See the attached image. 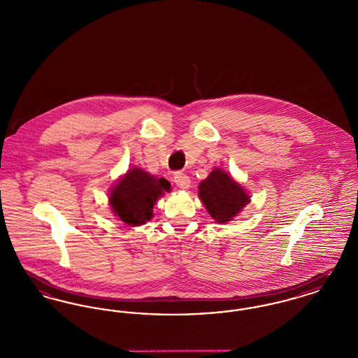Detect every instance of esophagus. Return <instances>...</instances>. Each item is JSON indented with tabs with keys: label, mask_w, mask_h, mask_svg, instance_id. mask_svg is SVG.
I'll return each mask as SVG.
<instances>
[{
	"label": "esophagus",
	"mask_w": 358,
	"mask_h": 358,
	"mask_svg": "<svg viewBox=\"0 0 358 358\" xmlns=\"http://www.w3.org/2000/svg\"><path fill=\"white\" fill-rule=\"evenodd\" d=\"M174 182L177 187H181V189H187L190 187V178L185 173H181V171H177L174 174Z\"/></svg>",
	"instance_id": "obj_1"
}]
</instances>
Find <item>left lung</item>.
Wrapping results in <instances>:
<instances>
[{"mask_svg":"<svg viewBox=\"0 0 358 358\" xmlns=\"http://www.w3.org/2000/svg\"><path fill=\"white\" fill-rule=\"evenodd\" d=\"M199 196L210 217L220 224L231 222L250 203L244 187L220 168L200 182Z\"/></svg>","mask_w":358,"mask_h":358,"instance_id":"1","label":"left lung"}]
</instances>
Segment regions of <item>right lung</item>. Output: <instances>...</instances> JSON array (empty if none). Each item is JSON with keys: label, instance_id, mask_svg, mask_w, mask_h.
Here are the masks:
<instances>
[{"label": "right lung", "instance_id": "right-lung-1", "mask_svg": "<svg viewBox=\"0 0 358 358\" xmlns=\"http://www.w3.org/2000/svg\"><path fill=\"white\" fill-rule=\"evenodd\" d=\"M171 184L165 178H155L148 171L133 168L110 192L108 201L114 215L129 225H142L153 217V206Z\"/></svg>", "mask_w": 358, "mask_h": 358}]
</instances>
